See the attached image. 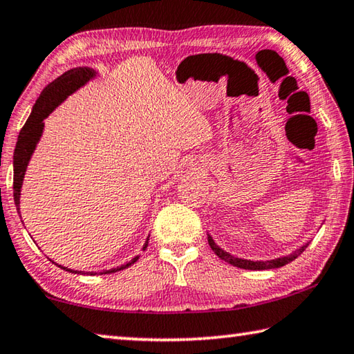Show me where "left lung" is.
<instances>
[{
    "mask_svg": "<svg viewBox=\"0 0 354 354\" xmlns=\"http://www.w3.org/2000/svg\"><path fill=\"white\" fill-rule=\"evenodd\" d=\"M208 244L212 247V250L218 255L221 259H224V261L230 263L232 266H236L239 269H245V270H268V269H277V268H281V266H286L288 263L294 261V259L301 255L305 249L308 247V244L301 245L300 249H297L295 252L290 253V255L286 257H281V258H277V259H268V261H250V259H243V258H236L230 255V253L222 250L221 247L214 243L213 238L208 234Z\"/></svg>",
    "mask_w": 354,
    "mask_h": 354,
    "instance_id": "8db88e82",
    "label": "left lung"
}]
</instances>
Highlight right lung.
<instances>
[{
	"label": "right lung",
	"instance_id": "add662e5",
	"mask_svg": "<svg viewBox=\"0 0 354 354\" xmlns=\"http://www.w3.org/2000/svg\"><path fill=\"white\" fill-rule=\"evenodd\" d=\"M95 76H96V71L93 70V68H86V66L73 68V70H68L66 73L62 74V76L53 80V82L41 91L40 97L37 99V102L34 104L32 111H30L26 124H24L23 129L20 130V135H18V141L14 152V202H15V207H18L17 209H20V196H21L24 172H26L29 160L32 157V153L37 147V142L40 141V136L43 133V127H45V122L43 121L46 120L49 113H51V111L57 107L62 101H65L71 93L80 88V86L85 85ZM147 243L149 239H146L145 245H142V250H146ZM138 258L140 257H135L132 261H129L127 264H122L120 268L101 270V272H90V275L113 274V272L129 268V266L133 264ZM59 268L68 272H73V274H80L79 270H71L68 268H64V266H59Z\"/></svg>",
	"mask_w": 354,
	"mask_h": 354
}]
</instances>
